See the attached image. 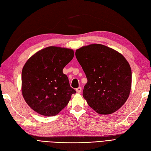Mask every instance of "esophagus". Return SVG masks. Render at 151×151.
<instances>
[{"instance_id": "34e87169", "label": "esophagus", "mask_w": 151, "mask_h": 151, "mask_svg": "<svg viewBox=\"0 0 151 151\" xmlns=\"http://www.w3.org/2000/svg\"><path fill=\"white\" fill-rule=\"evenodd\" d=\"M81 90H82V88H81V87H79V88H76V91H77V93H80L81 92Z\"/></svg>"}]
</instances>
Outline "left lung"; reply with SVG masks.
<instances>
[{"mask_svg": "<svg viewBox=\"0 0 151 151\" xmlns=\"http://www.w3.org/2000/svg\"><path fill=\"white\" fill-rule=\"evenodd\" d=\"M76 56L88 79L83 95L100 114L116 112L126 102L132 86V70L119 52L93 44L78 49Z\"/></svg>", "mask_w": 151, "mask_h": 151, "instance_id": "left-lung-1", "label": "left lung"}]
</instances>
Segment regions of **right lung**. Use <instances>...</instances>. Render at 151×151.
Listing matches in <instances>:
<instances>
[{
    "instance_id": "add662e5",
    "label": "right lung",
    "mask_w": 151,
    "mask_h": 151,
    "mask_svg": "<svg viewBox=\"0 0 151 151\" xmlns=\"http://www.w3.org/2000/svg\"><path fill=\"white\" fill-rule=\"evenodd\" d=\"M74 56L72 50L50 46L28 60L22 70V90L27 104L34 111L53 116L66 107L76 91L63 69Z\"/></svg>"
}]
</instances>
